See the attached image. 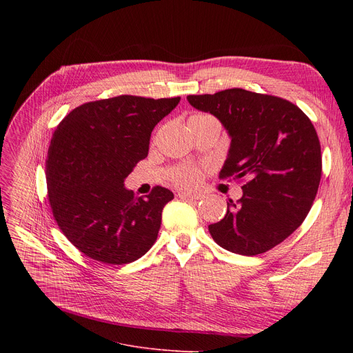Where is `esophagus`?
<instances>
[{
	"label": "esophagus",
	"instance_id": "1",
	"mask_svg": "<svg viewBox=\"0 0 353 353\" xmlns=\"http://www.w3.org/2000/svg\"><path fill=\"white\" fill-rule=\"evenodd\" d=\"M179 197L180 199H184V200H200L203 196L201 194H199V193H192V192H180L179 193Z\"/></svg>",
	"mask_w": 353,
	"mask_h": 353
}]
</instances>
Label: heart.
<instances>
[{
	"mask_svg": "<svg viewBox=\"0 0 353 353\" xmlns=\"http://www.w3.org/2000/svg\"><path fill=\"white\" fill-rule=\"evenodd\" d=\"M208 117H212V116H208V114H194L189 119V121H194V120H201V119H208ZM173 181L176 184H179V186H194V184L199 183L200 180V173L197 169H194V167H190V165H181L180 169H177L174 173H173Z\"/></svg>",
	"mask_w": 353,
	"mask_h": 353,
	"instance_id": "1",
	"label": "heart"
}]
</instances>
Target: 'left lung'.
I'll use <instances>...</instances> for the list:
<instances>
[{"label": "left lung", "mask_w": 353, "mask_h": 353, "mask_svg": "<svg viewBox=\"0 0 353 353\" xmlns=\"http://www.w3.org/2000/svg\"><path fill=\"white\" fill-rule=\"evenodd\" d=\"M188 100L217 117L232 139L220 179L245 180L243 196L229 199L226 216L209 226L213 240L243 256L282 243L303 223L321 183V143L312 121L285 99L243 88Z\"/></svg>", "instance_id": "8db88e82"}]
</instances>
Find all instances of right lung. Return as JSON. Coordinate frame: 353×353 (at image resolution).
<instances>
[{
	"mask_svg": "<svg viewBox=\"0 0 353 353\" xmlns=\"http://www.w3.org/2000/svg\"><path fill=\"white\" fill-rule=\"evenodd\" d=\"M180 97L119 96L74 108L57 125L46 161L52 216L70 242L107 265H125L148 252L163 208L174 194L156 186L145 197L124 188L147 157L156 124Z\"/></svg>",
	"mask_w": 353,
	"mask_h": 353,
	"instance_id": "obj_1",
	"label": "right lung"
}]
</instances>
